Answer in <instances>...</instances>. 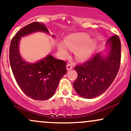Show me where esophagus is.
<instances>
[{
    "label": "esophagus",
    "mask_w": 131,
    "mask_h": 131,
    "mask_svg": "<svg viewBox=\"0 0 131 131\" xmlns=\"http://www.w3.org/2000/svg\"><path fill=\"white\" fill-rule=\"evenodd\" d=\"M73 66L71 64H69V63L67 64V69L68 71L71 70V69H73Z\"/></svg>",
    "instance_id": "obj_1"
}]
</instances>
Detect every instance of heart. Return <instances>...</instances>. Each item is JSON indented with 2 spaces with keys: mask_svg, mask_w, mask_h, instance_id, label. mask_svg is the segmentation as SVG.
Returning <instances> with one entry per match:
<instances>
[{
  "mask_svg": "<svg viewBox=\"0 0 131 131\" xmlns=\"http://www.w3.org/2000/svg\"><path fill=\"white\" fill-rule=\"evenodd\" d=\"M89 39V36L85 33L71 35L65 40L66 46L63 43L58 44V50L62 56L67 57L68 55L67 46L70 50H77L76 53L77 58L84 60L91 56L96 47L95 41Z\"/></svg>",
  "mask_w": 131,
  "mask_h": 131,
  "instance_id": "1",
  "label": "heart"
}]
</instances>
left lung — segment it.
<instances>
[{
	"label": "left lung",
	"instance_id": "obj_1",
	"mask_svg": "<svg viewBox=\"0 0 131 131\" xmlns=\"http://www.w3.org/2000/svg\"><path fill=\"white\" fill-rule=\"evenodd\" d=\"M110 50L106 57L97 53L91 59L75 66L78 78L73 83L81 97L93 99L103 94L110 86L121 64V42L117 35L108 39Z\"/></svg>",
	"mask_w": 131,
	"mask_h": 131
}]
</instances>
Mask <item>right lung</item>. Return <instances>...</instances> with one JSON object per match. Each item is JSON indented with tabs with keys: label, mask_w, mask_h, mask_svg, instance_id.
Masks as SVG:
<instances>
[{
	"label": "right lung",
	"mask_w": 131,
	"mask_h": 131,
	"mask_svg": "<svg viewBox=\"0 0 131 131\" xmlns=\"http://www.w3.org/2000/svg\"><path fill=\"white\" fill-rule=\"evenodd\" d=\"M36 31L49 32L47 27L39 22L19 30L10 42L9 58L13 76L23 92L35 100H45L53 95L60 80L67 73V63L51 55L34 64L23 60L18 49L21 37Z\"/></svg>",
	"instance_id": "obj_1"
}]
</instances>
